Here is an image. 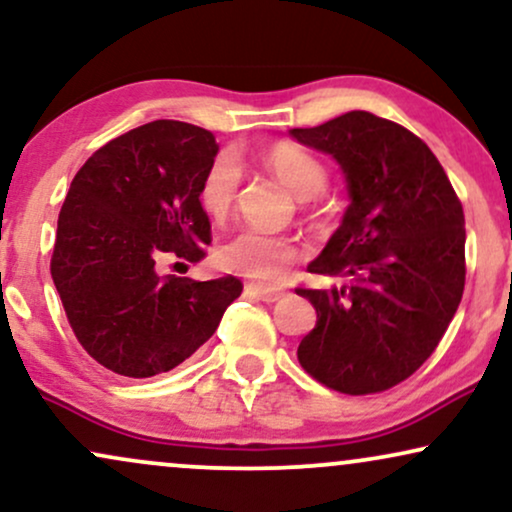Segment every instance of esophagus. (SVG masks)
Here are the masks:
<instances>
[{"label":"esophagus","instance_id":"obj_1","mask_svg":"<svg viewBox=\"0 0 512 512\" xmlns=\"http://www.w3.org/2000/svg\"><path fill=\"white\" fill-rule=\"evenodd\" d=\"M245 293L248 295H255V298L264 300V303H276V300L283 298L281 291H274V288H264V286H257V283H248L245 286Z\"/></svg>","mask_w":512,"mask_h":512}]
</instances>
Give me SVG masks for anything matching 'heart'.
<instances>
[{
	"mask_svg": "<svg viewBox=\"0 0 512 512\" xmlns=\"http://www.w3.org/2000/svg\"><path fill=\"white\" fill-rule=\"evenodd\" d=\"M260 162L269 174L279 178L295 197L310 200L326 186V169L315 155L295 143H272L264 147ZM240 186V166L233 155H219L209 164L200 186V202L209 217L221 219L233 207ZM221 269L243 274L248 279L274 283L286 274L288 264L298 257L291 240L257 229H243L226 240L219 252Z\"/></svg>",
	"mask_w": 512,
	"mask_h": 512,
	"instance_id": "heart-1",
	"label": "heart"
}]
</instances>
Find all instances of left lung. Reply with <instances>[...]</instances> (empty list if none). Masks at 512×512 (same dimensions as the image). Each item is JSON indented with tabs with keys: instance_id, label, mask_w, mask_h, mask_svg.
Masks as SVG:
<instances>
[{
	"instance_id": "obj_1",
	"label": "left lung",
	"mask_w": 512,
	"mask_h": 512,
	"mask_svg": "<svg viewBox=\"0 0 512 512\" xmlns=\"http://www.w3.org/2000/svg\"><path fill=\"white\" fill-rule=\"evenodd\" d=\"M291 135L336 159L350 197L307 267L343 283L298 288L317 310L298 360L348 396L386 391L434 353L463 298V205L434 152L389 119L348 112Z\"/></svg>"
}]
</instances>
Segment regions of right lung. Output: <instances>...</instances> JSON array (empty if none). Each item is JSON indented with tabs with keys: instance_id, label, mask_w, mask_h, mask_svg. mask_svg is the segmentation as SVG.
Masks as SVG:
<instances>
[{
	"instance_id": "obj_1",
	"label": "right lung",
	"mask_w": 512,
	"mask_h": 512,
	"mask_svg": "<svg viewBox=\"0 0 512 512\" xmlns=\"http://www.w3.org/2000/svg\"><path fill=\"white\" fill-rule=\"evenodd\" d=\"M217 152L205 128L152 121L109 140L71 181L49 269L78 343L114 374L178 367L243 291L236 276L162 274L169 257H205L212 229L200 186Z\"/></svg>"
}]
</instances>
